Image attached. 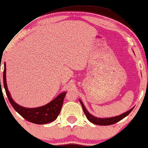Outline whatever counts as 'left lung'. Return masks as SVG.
<instances>
[{"label":"left lung","mask_w":148,"mask_h":148,"mask_svg":"<svg viewBox=\"0 0 148 148\" xmlns=\"http://www.w3.org/2000/svg\"><path fill=\"white\" fill-rule=\"evenodd\" d=\"M79 102H80V104L82 105V107L83 111H84L85 115H86V118L90 122L93 123V124L95 125H113L114 123H118L119 121H121V120L125 118L127 116L129 115V114L133 110V108H132L130 110L128 111L124 114H121L120 116H115V117H111V118H105V119H101V118H97L95 117V116H92L89 112L86 110V109L85 108L84 104L82 103V102L79 100Z\"/></svg>","instance_id":"obj_1"}]
</instances>
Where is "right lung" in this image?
I'll return each mask as SVG.
<instances>
[{
	"instance_id": "right-lung-1",
	"label": "right lung",
	"mask_w": 148,
	"mask_h": 148,
	"mask_svg": "<svg viewBox=\"0 0 148 148\" xmlns=\"http://www.w3.org/2000/svg\"><path fill=\"white\" fill-rule=\"evenodd\" d=\"M4 66L5 68L4 71H3L4 88L9 101L13 108L15 109L16 112H18L22 117H23L27 121L34 123V124L43 125L53 122L55 120H56L60 113L66 92L60 93L56 98L42 107H36V108H25V107H21L14 101L8 91L6 83V64H5Z\"/></svg>"
}]
</instances>
